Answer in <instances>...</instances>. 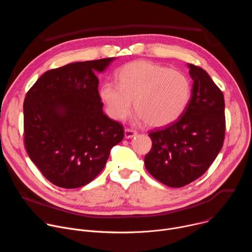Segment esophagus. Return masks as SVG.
<instances>
[{"label": "esophagus", "mask_w": 252, "mask_h": 252, "mask_svg": "<svg viewBox=\"0 0 252 252\" xmlns=\"http://www.w3.org/2000/svg\"><path fill=\"white\" fill-rule=\"evenodd\" d=\"M136 133L137 132L135 130L131 129V128H126L125 129V136H126V138H131L134 135H136Z\"/></svg>", "instance_id": "esophagus-1"}]
</instances>
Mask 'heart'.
Masks as SVG:
<instances>
[{"instance_id":"b5f03b06","label":"heart","mask_w":252,"mask_h":252,"mask_svg":"<svg viewBox=\"0 0 252 252\" xmlns=\"http://www.w3.org/2000/svg\"><path fill=\"white\" fill-rule=\"evenodd\" d=\"M118 83L104 82L99 95L107 114L122 121L131 113L132 100L139 118L151 126L171 124L186 111L191 84L182 71L149 62L135 61L118 70Z\"/></svg>"}]
</instances>
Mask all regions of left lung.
I'll use <instances>...</instances> for the list:
<instances>
[{"label": "left lung", "instance_id": "1", "mask_svg": "<svg viewBox=\"0 0 252 252\" xmlns=\"http://www.w3.org/2000/svg\"><path fill=\"white\" fill-rule=\"evenodd\" d=\"M189 67L193 85L187 109L171 124L150 131L153 147L145 158L147 170L170 188L200 177L217 158L225 136L222 92L200 66Z\"/></svg>", "mask_w": 252, "mask_h": 252}]
</instances>
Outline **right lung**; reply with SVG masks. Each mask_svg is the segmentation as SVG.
<instances>
[{
  "label": "right lung",
  "instance_id": "1",
  "mask_svg": "<svg viewBox=\"0 0 252 252\" xmlns=\"http://www.w3.org/2000/svg\"><path fill=\"white\" fill-rule=\"evenodd\" d=\"M114 58L68 63L47 70L24 100V145L43 175L63 189L90 184L125 136L107 118L94 71Z\"/></svg>",
  "mask_w": 252,
  "mask_h": 252
}]
</instances>
